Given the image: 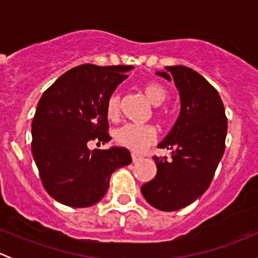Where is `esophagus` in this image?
<instances>
[{
	"label": "esophagus",
	"mask_w": 258,
	"mask_h": 258,
	"mask_svg": "<svg viewBox=\"0 0 258 258\" xmlns=\"http://www.w3.org/2000/svg\"><path fill=\"white\" fill-rule=\"evenodd\" d=\"M141 160H142V156L136 155V153H132V162L137 163V162H140Z\"/></svg>",
	"instance_id": "esophagus-1"
}]
</instances>
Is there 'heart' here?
Here are the masks:
<instances>
[{
    "label": "heart",
    "instance_id": "heart-1",
    "mask_svg": "<svg viewBox=\"0 0 258 258\" xmlns=\"http://www.w3.org/2000/svg\"><path fill=\"white\" fill-rule=\"evenodd\" d=\"M142 92L147 97L152 105L158 106L167 100L168 91L165 86L158 82H146L142 85ZM121 108V96L119 93L113 92L108 97L106 103V113L110 118H116ZM160 117L163 116V112H157ZM155 127L151 124H137V123H126L122 127L116 130L114 132V140L117 145L127 148L135 153H140L145 151L148 146H151L156 141Z\"/></svg>",
    "mask_w": 258,
    "mask_h": 258
}]
</instances>
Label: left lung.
<instances>
[{
  "label": "left lung",
  "instance_id": "obj_1",
  "mask_svg": "<svg viewBox=\"0 0 258 258\" xmlns=\"http://www.w3.org/2000/svg\"><path fill=\"white\" fill-rule=\"evenodd\" d=\"M157 72L175 81L181 111L170 134L158 145L171 157H153L157 173L141 187L146 201L161 211L188 206L206 192L225 152L227 118L216 88L186 66H167Z\"/></svg>",
  "mask_w": 258,
  "mask_h": 258
}]
</instances>
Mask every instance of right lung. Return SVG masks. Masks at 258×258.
Here are the masks:
<instances>
[{
  "label": "right lung",
  "instance_id": "add662e5",
  "mask_svg": "<svg viewBox=\"0 0 258 258\" xmlns=\"http://www.w3.org/2000/svg\"><path fill=\"white\" fill-rule=\"evenodd\" d=\"M132 66L81 64L59 76L43 92L32 121L33 160L51 197L70 207L97 204L112 172L132 162L124 147L108 150L106 103Z\"/></svg>",
  "mask_w": 258,
  "mask_h": 258
}]
</instances>
